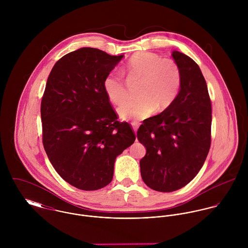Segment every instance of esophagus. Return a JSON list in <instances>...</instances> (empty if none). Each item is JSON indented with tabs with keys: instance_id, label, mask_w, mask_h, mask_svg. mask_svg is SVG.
<instances>
[{
	"instance_id": "obj_1",
	"label": "esophagus",
	"mask_w": 248,
	"mask_h": 248,
	"mask_svg": "<svg viewBox=\"0 0 248 248\" xmlns=\"http://www.w3.org/2000/svg\"><path fill=\"white\" fill-rule=\"evenodd\" d=\"M132 126H133V129H134L135 133L137 134V131H138V129H139L140 124H139V123H136V122H132Z\"/></svg>"
}]
</instances>
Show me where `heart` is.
<instances>
[{
	"instance_id": "heart-1",
	"label": "heart",
	"mask_w": 248,
	"mask_h": 248,
	"mask_svg": "<svg viewBox=\"0 0 248 248\" xmlns=\"http://www.w3.org/2000/svg\"><path fill=\"white\" fill-rule=\"evenodd\" d=\"M129 81H140L132 99L118 108L121 118L139 121L150 116L155 109L162 111L176 100L181 88V71L171 58H162L150 51L133 54L125 67ZM108 98L114 104L123 103L129 96L128 87L117 71L108 72L103 82Z\"/></svg>"
}]
</instances>
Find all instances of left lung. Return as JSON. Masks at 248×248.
I'll return each instance as SVG.
<instances>
[{
  "instance_id": "left-lung-1",
  "label": "left lung",
  "mask_w": 248,
  "mask_h": 248,
  "mask_svg": "<svg viewBox=\"0 0 248 248\" xmlns=\"http://www.w3.org/2000/svg\"><path fill=\"white\" fill-rule=\"evenodd\" d=\"M181 71V88L174 103L148 118L138 130L146 147L140 159L142 179L158 192L184 187L202 169L211 146L212 107L205 79L189 56L173 51Z\"/></svg>"
}]
</instances>
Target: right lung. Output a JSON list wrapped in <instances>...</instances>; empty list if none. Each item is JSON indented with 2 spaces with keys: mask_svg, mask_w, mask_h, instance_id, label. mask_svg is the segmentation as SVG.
<instances>
[{
  "mask_svg": "<svg viewBox=\"0 0 248 248\" xmlns=\"http://www.w3.org/2000/svg\"><path fill=\"white\" fill-rule=\"evenodd\" d=\"M122 57L82 47L60 58L46 81L43 145L59 176L81 190L107 186L116 156L136 140L131 125L118 121L103 87Z\"/></svg>",
  "mask_w": 248,
  "mask_h": 248,
  "instance_id": "1",
  "label": "right lung"
}]
</instances>
